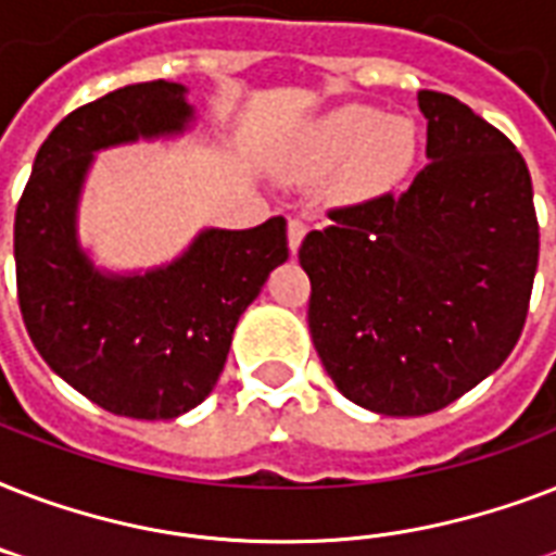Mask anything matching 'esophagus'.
I'll return each mask as SVG.
<instances>
[{"label":"esophagus","mask_w":556,"mask_h":556,"mask_svg":"<svg viewBox=\"0 0 556 556\" xmlns=\"http://www.w3.org/2000/svg\"><path fill=\"white\" fill-rule=\"evenodd\" d=\"M305 230H308V227H305L303 218H291V222H288V248H291V253L300 251V244H303L305 239Z\"/></svg>","instance_id":"1"}]
</instances>
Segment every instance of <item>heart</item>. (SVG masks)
<instances>
[{
    "mask_svg": "<svg viewBox=\"0 0 556 556\" xmlns=\"http://www.w3.org/2000/svg\"><path fill=\"white\" fill-rule=\"evenodd\" d=\"M418 132L406 117H383L371 106H340L303 132L294 164L320 176L340 169L338 190L349 199H375L395 190L415 167Z\"/></svg>",
    "mask_w": 556,
    "mask_h": 556,
    "instance_id": "obj_1",
    "label": "heart"
}]
</instances>
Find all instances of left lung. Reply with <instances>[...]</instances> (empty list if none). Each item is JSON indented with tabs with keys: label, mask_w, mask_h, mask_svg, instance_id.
Segmentation results:
<instances>
[{
	"label": "left lung",
	"mask_w": 556,
	"mask_h": 556,
	"mask_svg": "<svg viewBox=\"0 0 556 556\" xmlns=\"http://www.w3.org/2000/svg\"><path fill=\"white\" fill-rule=\"evenodd\" d=\"M427 159L401 195L331 210L300 244L308 329L334 387L427 415L505 364L526 326L540 227L526 159L462 100L418 91Z\"/></svg>",
	"instance_id": "left-lung-1"
}]
</instances>
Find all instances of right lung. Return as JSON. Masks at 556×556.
<instances>
[{
	"mask_svg": "<svg viewBox=\"0 0 556 556\" xmlns=\"http://www.w3.org/2000/svg\"><path fill=\"white\" fill-rule=\"evenodd\" d=\"M192 121L187 89L167 80L74 109L39 147L13 222L22 320L42 361L98 406L141 421L178 418L213 392L236 323L288 260L282 216L207 227L173 262L132 274L100 270L83 251L77 207L94 152L176 138Z\"/></svg>",
	"mask_w": 556,
	"mask_h": 556,
	"instance_id": "add662e5",
	"label": "right lung"
}]
</instances>
